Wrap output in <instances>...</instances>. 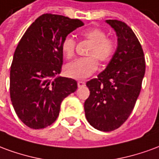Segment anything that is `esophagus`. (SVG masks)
Masks as SVG:
<instances>
[{
    "label": "esophagus",
    "mask_w": 159,
    "mask_h": 159,
    "mask_svg": "<svg viewBox=\"0 0 159 159\" xmlns=\"http://www.w3.org/2000/svg\"><path fill=\"white\" fill-rule=\"evenodd\" d=\"M85 82H83V81H78L77 82V86H78V88H82V87H84L85 86Z\"/></svg>",
    "instance_id": "obj_1"
}]
</instances>
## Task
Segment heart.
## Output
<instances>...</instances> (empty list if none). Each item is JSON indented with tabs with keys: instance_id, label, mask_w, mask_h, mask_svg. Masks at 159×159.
Listing matches in <instances>:
<instances>
[{
	"instance_id": "heart-1",
	"label": "heart",
	"mask_w": 159,
	"mask_h": 159,
	"mask_svg": "<svg viewBox=\"0 0 159 159\" xmlns=\"http://www.w3.org/2000/svg\"><path fill=\"white\" fill-rule=\"evenodd\" d=\"M83 40L88 41L91 46L87 52V58L76 59L66 65L65 73L73 79H84L91 76L98 68V62L107 63L116 50V42L107 37V33L100 28H90L80 33ZM76 42L71 36H66L61 42V50L66 59H72L75 55Z\"/></svg>"
}]
</instances>
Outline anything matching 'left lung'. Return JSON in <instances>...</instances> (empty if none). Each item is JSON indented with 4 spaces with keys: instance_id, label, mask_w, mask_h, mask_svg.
<instances>
[{
    "instance_id": "obj_1",
    "label": "left lung",
    "mask_w": 159,
    "mask_h": 159,
    "mask_svg": "<svg viewBox=\"0 0 159 159\" xmlns=\"http://www.w3.org/2000/svg\"><path fill=\"white\" fill-rule=\"evenodd\" d=\"M117 33V48L107 68L87 82L89 97L85 116L92 126L109 132L118 129L132 112L146 71L143 49L132 29L124 22L108 19Z\"/></svg>"
}]
</instances>
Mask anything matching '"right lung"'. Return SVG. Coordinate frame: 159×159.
Wrapping results in <instances>:
<instances>
[{"label": "right lung", "instance_id": "1", "mask_svg": "<svg viewBox=\"0 0 159 159\" xmlns=\"http://www.w3.org/2000/svg\"><path fill=\"white\" fill-rule=\"evenodd\" d=\"M79 19L52 13L31 24L17 46L10 70V97L17 116L30 129L51 125L76 81L56 76L61 71L63 39L83 26Z\"/></svg>", "mask_w": 159, "mask_h": 159}]
</instances>
